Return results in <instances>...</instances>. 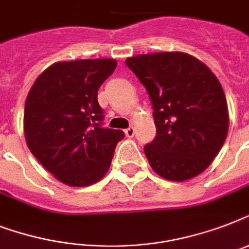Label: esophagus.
<instances>
[{
    "instance_id": "34e87169",
    "label": "esophagus",
    "mask_w": 249,
    "mask_h": 249,
    "mask_svg": "<svg viewBox=\"0 0 249 249\" xmlns=\"http://www.w3.org/2000/svg\"><path fill=\"white\" fill-rule=\"evenodd\" d=\"M125 136L128 137V138L134 137V128H133V126H129L128 129H125Z\"/></svg>"
}]
</instances>
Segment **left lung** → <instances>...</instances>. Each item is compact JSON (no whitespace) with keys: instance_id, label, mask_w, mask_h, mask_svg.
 Returning a JSON list of instances; mask_svg holds the SVG:
<instances>
[{"instance_id":"8db88e82","label":"left lung","mask_w":249,"mask_h":249,"mask_svg":"<svg viewBox=\"0 0 249 249\" xmlns=\"http://www.w3.org/2000/svg\"><path fill=\"white\" fill-rule=\"evenodd\" d=\"M146 88L156 136L144 155L156 173L186 181L205 170L229 130L228 102L220 81L186 53L142 54L125 60Z\"/></svg>"}]
</instances>
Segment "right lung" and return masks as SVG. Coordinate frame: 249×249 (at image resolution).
I'll return each instance as SVG.
<instances>
[{
  "instance_id": "1",
  "label": "right lung",
  "mask_w": 249,
  "mask_h": 249,
  "mask_svg": "<svg viewBox=\"0 0 249 249\" xmlns=\"http://www.w3.org/2000/svg\"><path fill=\"white\" fill-rule=\"evenodd\" d=\"M115 59L58 62L35 81L25 101L28 148L45 169L70 186H89L108 170L123 130L103 128L98 89Z\"/></svg>"
}]
</instances>
